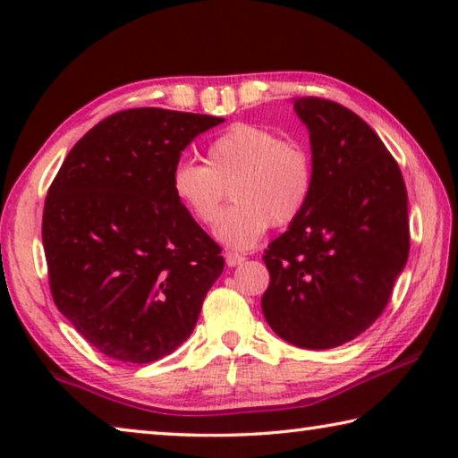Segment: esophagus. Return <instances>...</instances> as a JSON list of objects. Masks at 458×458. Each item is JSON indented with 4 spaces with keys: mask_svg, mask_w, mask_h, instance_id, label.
Here are the masks:
<instances>
[{
    "mask_svg": "<svg viewBox=\"0 0 458 458\" xmlns=\"http://www.w3.org/2000/svg\"><path fill=\"white\" fill-rule=\"evenodd\" d=\"M224 257H226V265L228 267H240L246 260L244 254H238V252H226V254H224Z\"/></svg>",
    "mask_w": 458,
    "mask_h": 458,
    "instance_id": "1",
    "label": "esophagus"
}]
</instances>
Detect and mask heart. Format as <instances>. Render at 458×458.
<instances>
[{
	"instance_id": "1",
	"label": "heart",
	"mask_w": 458,
	"mask_h": 458,
	"mask_svg": "<svg viewBox=\"0 0 458 458\" xmlns=\"http://www.w3.org/2000/svg\"><path fill=\"white\" fill-rule=\"evenodd\" d=\"M228 183L234 204L216 236L232 248H250L270 224L286 226L305 212L315 183L311 151L267 127L234 123L208 143L206 165L180 161L169 180L177 204L201 226L218 218Z\"/></svg>"
}]
</instances>
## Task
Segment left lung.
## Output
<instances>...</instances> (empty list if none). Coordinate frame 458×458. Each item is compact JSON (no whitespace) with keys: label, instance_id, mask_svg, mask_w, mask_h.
Instances as JSON below:
<instances>
[{"label":"left lung","instance_id":"left-lung-1","mask_svg":"<svg viewBox=\"0 0 458 458\" xmlns=\"http://www.w3.org/2000/svg\"><path fill=\"white\" fill-rule=\"evenodd\" d=\"M315 183L305 212L268 244L262 313L278 337L331 350L366 331L390 301L410 250L402 172L366 121L319 97L294 98Z\"/></svg>","mask_w":458,"mask_h":458}]
</instances>
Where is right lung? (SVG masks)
<instances>
[{
    "label": "right lung",
    "mask_w": 458,
    "mask_h": 458,
    "mask_svg": "<svg viewBox=\"0 0 458 458\" xmlns=\"http://www.w3.org/2000/svg\"><path fill=\"white\" fill-rule=\"evenodd\" d=\"M220 117L127 108L92 127L54 177L42 242L52 299L108 358L151 363L191 335L220 246L177 204L182 151Z\"/></svg>",
    "instance_id": "add662e5"
}]
</instances>
